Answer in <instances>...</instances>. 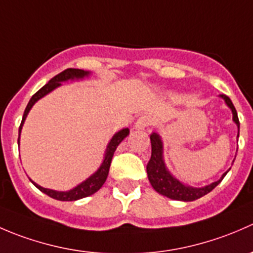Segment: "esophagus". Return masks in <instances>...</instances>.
Listing matches in <instances>:
<instances>
[{"label":"esophagus","mask_w":253,"mask_h":253,"mask_svg":"<svg viewBox=\"0 0 253 253\" xmlns=\"http://www.w3.org/2000/svg\"><path fill=\"white\" fill-rule=\"evenodd\" d=\"M150 124H152V120H150V117H148V116H141L138 120H137V122H136V128H138V129L145 128V127L149 126Z\"/></svg>","instance_id":"1"}]
</instances>
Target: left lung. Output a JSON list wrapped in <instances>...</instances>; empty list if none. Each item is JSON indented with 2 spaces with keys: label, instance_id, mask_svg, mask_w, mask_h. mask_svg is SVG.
Wrapping results in <instances>:
<instances>
[{
  "label": "left lung",
  "instance_id": "8db88e82",
  "mask_svg": "<svg viewBox=\"0 0 253 253\" xmlns=\"http://www.w3.org/2000/svg\"><path fill=\"white\" fill-rule=\"evenodd\" d=\"M220 96L225 100L226 105L231 109V111H233V120L240 128L239 117H237V112L233 101L225 94H220ZM150 142H152V157H150V160L147 164L148 178H149L150 185L153 186V188L157 192H159L163 196H167V197L171 198V200L185 201V202L198 200V198L203 197L207 193L211 192L213 188H215L220 183V181L223 180L224 176L228 174V171H226L225 174L221 176L220 180L215 181V182L202 188L185 186L180 181L176 180L175 177H172L170 172L167 170V168H165L164 160H163V143L159 134H150Z\"/></svg>",
  "mask_w": 253,
  "mask_h": 253
}]
</instances>
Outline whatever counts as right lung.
Segmentation results:
<instances>
[{
  "label": "right lung",
  "instance_id": "add662e5",
  "mask_svg": "<svg viewBox=\"0 0 253 253\" xmlns=\"http://www.w3.org/2000/svg\"><path fill=\"white\" fill-rule=\"evenodd\" d=\"M84 76H88V72H84L83 70H77V68H67V70L62 71L61 73L56 75L53 78H51L50 81H48V83L45 84L42 89H39V90L32 96V99H30L29 103H28L27 108H25L24 115H23V119H22V124H20L19 126V136H20V131H22V126L23 124H24V120L25 117H27L28 112H29L30 109H32V106L34 105L39 99H42V96L46 95V94L50 93L51 90H53V89L57 88L58 85H61V82L67 81V79L83 78ZM128 133H129L128 128H124L120 132H117V133L112 137V139L108 145V149H106L105 159H104L103 164H101V167L99 168L98 171H96L94 175H91L88 180H85L84 182H82L81 185H78L77 187L73 188V190L68 191V192H58V191L48 190V188L42 187V186L37 185V183L33 182V181L32 182L34 183V185L37 186L42 192L46 193V195L50 196L51 198L57 201H77V200H81V198L88 197V196L93 195V193H95L96 191L100 190L101 186L105 183L106 178H108V175H109V169H110L111 160H112V157H114L115 150H116L117 145L124 141L127 136H128ZM18 142H19V138H18Z\"/></svg>",
  "mask_w": 253,
  "mask_h": 253
}]
</instances>
